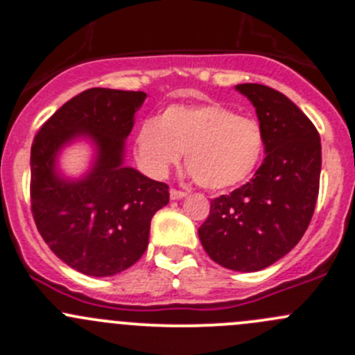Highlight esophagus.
I'll return each instance as SVG.
<instances>
[{
    "mask_svg": "<svg viewBox=\"0 0 355 355\" xmlns=\"http://www.w3.org/2000/svg\"><path fill=\"white\" fill-rule=\"evenodd\" d=\"M171 200H181V198L187 197V191H181V190H175V188H171Z\"/></svg>",
    "mask_w": 355,
    "mask_h": 355,
    "instance_id": "1",
    "label": "esophagus"
}]
</instances>
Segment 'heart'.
Wrapping results in <instances>:
<instances>
[{
    "instance_id": "1",
    "label": "heart",
    "mask_w": 355,
    "mask_h": 355,
    "mask_svg": "<svg viewBox=\"0 0 355 355\" xmlns=\"http://www.w3.org/2000/svg\"><path fill=\"white\" fill-rule=\"evenodd\" d=\"M184 150L188 175L212 191L248 181L265 153V136L252 118L219 103L174 104L146 120L134 136L139 167L155 180L167 175Z\"/></svg>"
}]
</instances>
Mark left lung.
<instances>
[{"mask_svg": "<svg viewBox=\"0 0 355 355\" xmlns=\"http://www.w3.org/2000/svg\"><path fill=\"white\" fill-rule=\"evenodd\" d=\"M265 136V160L254 178L211 200L198 237L218 265L258 272L288 254L306 232L320 178V137L306 114L284 94L242 83Z\"/></svg>", "mask_w": 355, "mask_h": 355, "instance_id": "left-lung-1", "label": "left lung"}]
</instances>
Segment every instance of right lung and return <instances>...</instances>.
Instances as JSON below:
<instances>
[{"label":"right lung","mask_w":355,"mask_h":355,"mask_svg":"<svg viewBox=\"0 0 355 355\" xmlns=\"http://www.w3.org/2000/svg\"><path fill=\"white\" fill-rule=\"evenodd\" d=\"M146 94L89 89L43 123L31 148V211L53 254L85 275L110 277L144 254L155 212L168 204V187L125 160V139ZM94 148L82 178L58 171V155L74 140Z\"/></svg>","instance_id":"obj_1"}]
</instances>
